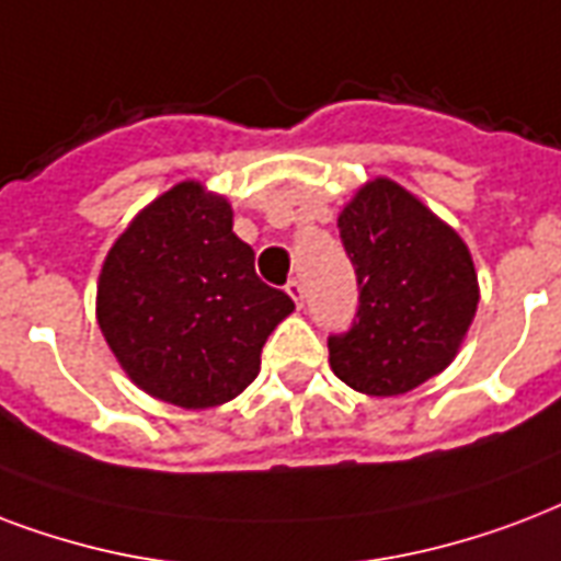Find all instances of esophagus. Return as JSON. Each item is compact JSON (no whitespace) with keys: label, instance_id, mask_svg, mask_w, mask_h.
<instances>
[{"label":"esophagus","instance_id":"34e87169","mask_svg":"<svg viewBox=\"0 0 561 561\" xmlns=\"http://www.w3.org/2000/svg\"><path fill=\"white\" fill-rule=\"evenodd\" d=\"M285 290H288V297L297 302V306H302V285H299L297 279H290L288 285H285Z\"/></svg>","mask_w":561,"mask_h":561}]
</instances>
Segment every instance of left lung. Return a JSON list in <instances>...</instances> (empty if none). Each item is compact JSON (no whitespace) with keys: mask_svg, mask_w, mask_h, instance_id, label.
I'll return each mask as SVG.
<instances>
[{"mask_svg":"<svg viewBox=\"0 0 561 561\" xmlns=\"http://www.w3.org/2000/svg\"><path fill=\"white\" fill-rule=\"evenodd\" d=\"M356 267L353 327L329 335V365L370 397L412 391L450 365L477 314L468 247L391 179H374L337 214Z\"/></svg>","mask_w":561,"mask_h":561,"instance_id":"1","label":"left lung"}]
</instances>
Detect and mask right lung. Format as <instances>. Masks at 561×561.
<instances>
[{"label": "right lung", "instance_id": "add662e5", "mask_svg": "<svg viewBox=\"0 0 561 561\" xmlns=\"http://www.w3.org/2000/svg\"><path fill=\"white\" fill-rule=\"evenodd\" d=\"M294 311L232 232V205L179 182L128 224L102 264L96 320L128 379L182 409L229 403Z\"/></svg>", "mask_w": 561, "mask_h": 561}]
</instances>
